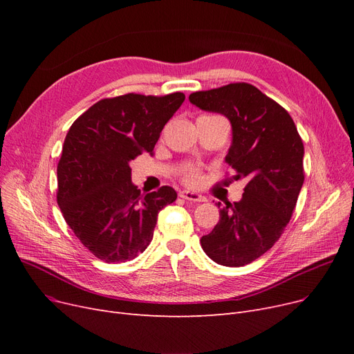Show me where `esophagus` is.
Returning a JSON list of instances; mask_svg holds the SVG:
<instances>
[{
	"instance_id": "obj_1",
	"label": "esophagus",
	"mask_w": 354,
	"mask_h": 354,
	"mask_svg": "<svg viewBox=\"0 0 354 354\" xmlns=\"http://www.w3.org/2000/svg\"><path fill=\"white\" fill-rule=\"evenodd\" d=\"M179 196L183 198V199H187V201H194V202H205L207 201L205 196H202L196 192H191V191H180Z\"/></svg>"
}]
</instances>
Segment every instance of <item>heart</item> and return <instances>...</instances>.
Here are the masks:
<instances>
[{
    "label": "heart",
    "instance_id": "heart-1",
    "mask_svg": "<svg viewBox=\"0 0 354 354\" xmlns=\"http://www.w3.org/2000/svg\"><path fill=\"white\" fill-rule=\"evenodd\" d=\"M182 179L187 182L188 185H192V187H196V185L201 183V179H202V172L198 166H188L187 171L183 172V176Z\"/></svg>",
    "mask_w": 354,
    "mask_h": 354
}]
</instances>
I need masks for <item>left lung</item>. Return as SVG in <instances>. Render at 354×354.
Here are the masks:
<instances>
[{
	"label": "left lung",
	"instance_id": "obj_1",
	"mask_svg": "<svg viewBox=\"0 0 354 354\" xmlns=\"http://www.w3.org/2000/svg\"><path fill=\"white\" fill-rule=\"evenodd\" d=\"M189 100L230 119V182L245 180L243 199L221 208L201 245L215 263L243 267L266 254L290 222L304 182V145L288 111L250 83L195 91Z\"/></svg>",
	"mask_w": 354,
	"mask_h": 354
}]
</instances>
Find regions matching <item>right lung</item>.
Listing matches in <instances>:
<instances>
[{
    "mask_svg": "<svg viewBox=\"0 0 354 354\" xmlns=\"http://www.w3.org/2000/svg\"><path fill=\"white\" fill-rule=\"evenodd\" d=\"M183 100L180 91L102 99L68 129L57 165V203L74 235L104 263H124L143 252L159 211L178 196L171 187L143 195L130 179L129 162L153 153Z\"/></svg>",
    "mask_w": 354,
    "mask_h": 354,
    "instance_id": "add662e5",
    "label": "right lung"
}]
</instances>
